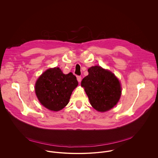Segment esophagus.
Returning <instances> with one entry per match:
<instances>
[{"mask_svg":"<svg viewBox=\"0 0 158 158\" xmlns=\"http://www.w3.org/2000/svg\"><path fill=\"white\" fill-rule=\"evenodd\" d=\"M77 80H78V81L79 83H80L81 81V77L80 76H78V77H77Z\"/></svg>","mask_w":158,"mask_h":158,"instance_id":"obj_1","label":"esophagus"}]
</instances>
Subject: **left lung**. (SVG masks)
<instances>
[{
  "instance_id": "left-lung-1",
  "label": "left lung",
  "mask_w": 158,
  "mask_h": 158,
  "mask_svg": "<svg viewBox=\"0 0 158 158\" xmlns=\"http://www.w3.org/2000/svg\"><path fill=\"white\" fill-rule=\"evenodd\" d=\"M89 74L81 85L89 98L90 105L97 111L105 112L113 108L118 102L122 89L120 82L113 73L100 66L88 69Z\"/></svg>"
}]
</instances>
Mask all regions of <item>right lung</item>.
<instances>
[{
  "instance_id": "obj_1",
  "label": "right lung",
  "mask_w": 158,
  "mask_h": 158,
  "mask_svg": "<svg viewBox=\"0 0 158 158\" xmlns=\"http://www.w3.org/2000/svg\"><path fill=\"white\" fill-rule=\"evenodd\" d=\"M78 84L72 73L64 74L59 68L48 69L38 79L35 92L44 107L58 111L68 105L72 92Z\"/></svg>"
}]
</instances>
